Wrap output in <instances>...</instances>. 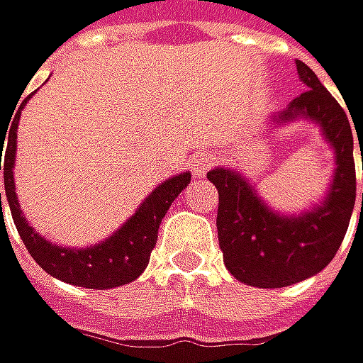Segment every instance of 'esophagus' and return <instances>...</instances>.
Segmentation results:
<instances>
[{
  "label": "esophagus",
  "instance_id": "obj_1",
  "mask_svg": "<svg viewBox=\"0 0 363 363\" xmlns=\"http://www.w3.org/2000/svg\"><path fill=\"white\" fill-rule=\"evenodd\" d=\"M211 167V157L208 155H196L194 161H191V172L196 178H202Z\"/></svg>",
  "mask_w": 363,
  "mask_h": 363
}]
</instances>
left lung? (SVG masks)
Masks as SVG:
<instances>
[{"instance_id":"obj_1","label":"left lung","mask_w":363,"mask_h":363,"mask_svg":"<svg viewBox=\"0 0 363 363\" xmlns=\"http://www.w3.org/2000/svg\"><path fill=\"white\" fill-rule=\"evenodd\" d=\"M296 67L306 91L270 116V125L311 121L319 127L334 150V176L323 200L287 215L270 208L238 169L213 167L208 172V180L219 191L217 232L225 268L240 283L262 289L289 287L319 274L340 249L355 206L351 123L317 74L302 61H296ZM357 138L362 144L359 131Z\"/></svg>"}]
</instances>
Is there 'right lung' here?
<instances>
[{
    "label": "right lung",
    "instance_id": "obj_1",
    "mask_svg": "<svg viewBox=\"0 0 363 363\" xmlns=\"http://www.w3.org/2000/svg\"><path fill=\"white\" fill-rule=\"evenodd\" d=\"M31 95H27L21 104V110L29 101ZM21 110H16L10 133L0 135V152L4 150V140H8L6 155H4V165L0 159V169L4 167V187H6V198L8 206L12 211L14 225L29 251V255L35 259V264L46 270L50 277L76 285V287H86V289H112L127 285L135 281L148 266L150 251L155 249L157 242V232L159 223L169 211L172 202L178 198L191 183L189 172H180L161 185H157L146 200L135 208V213L106 240L95 242L91 247L74 249V247H61L52 245L48 238L40 236L29 221L25 219L16 189H14V163H16V129H18V118ZM0 211H1V194H0Z\"/></svg>",
    "mask_w": 363,
    "mask_h": 363
}]
</instances>
